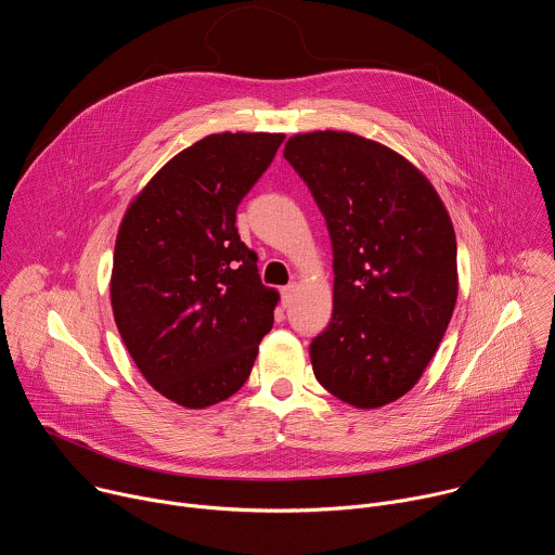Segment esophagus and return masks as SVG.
<instances>
[{"mask_svg": "<svg viewBox=\"0 0 555 555\" xmlns=\"http://www.w3.org/2000/svg\"><path fill=\"white\" fill-rule=\"evenodd\" d=\"M296 289H298V285H296V283H289V285H285V287L281 289V298H283V305H285V307H289V305H292Z\"/></svg>", "mask_w": 555, "mask_h": 555, "instance_id": "esophagus-1", "label": "esophagus"}]
</instances>
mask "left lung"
<instances>
[{
	"label": "left lung",
	"mask_w": 555,
	"mask_h": 555,
	"mask_svg": "<svg viewBox=\"0 0 555 555\" xmlns=\"http://www.w3.org/2000/svg\"><path fill=\"white\" fill-rule=\"evenodd\" d=\"M283 156L322 211L333 315L309 346L339 401L375 410L408 395L457 300V244L434 184L399 152L352 132L294 134Z\"/></svg>",
	"instance_id": "left-lung-1"
}]
</instances>
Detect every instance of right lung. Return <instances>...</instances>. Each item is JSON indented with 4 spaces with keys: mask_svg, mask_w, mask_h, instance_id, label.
<instances>
[{
    "mask_svg": "<svg viewBox=\"0 0 555 555\" xmlns=\"http://www.w3.org/2000/svg\"><path fill=\"white\" fill-rule=\"evenodd\" d=\"M285 134H209L167 160L130 203L115 242L119 335L165 399L203 410L250 377L279 292L259 276L235 214Z\"/></svg>",
    "mask_w": 555,
    "mask_h": 555,
    "instance_id": "1",
    "label": "right lung"
}]
</instances>
